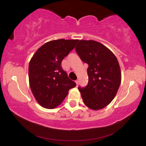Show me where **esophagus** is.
<instances>
[{"label": "esophagus", "mask_w": 146, "mask_h": 146, "mask_svg": "<svg viewBox=\"0 0 146 146\" xmlns=\"http://www.w3.org/2000/svg\"><path fill=\"white\" fill-rule=\"evenodd\" d=\"M75 83L76 84V86H78V80H76L75 81Z\"/></svg>", "instance_id": "esophagus-1"}]
</instances>
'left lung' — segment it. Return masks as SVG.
<instances>
[{"instance_id":"left-lung-1","label":"left lung","mask_w":146,"mask_h":146,"mask_svg":"<svg viewBox=\"0 0 146 146\" xmlns=\"http://www.w3.org/2000/svg\"><path fill=\"white\" fill-rule=\"evenodd\" d=\"M75 50L88 64V85L78 87L84 103L91 110H101L111 102L120 87L119 63L110 49L97 41L81 40Z\"/></svg>"}]
</instances>
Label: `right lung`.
Instances as JSON below:
<instances>
[{
	"label": "right lung",
	"mask_w": 146,
	"mask_h": 146,
	"mask_svg": "<svg viewBox=\"0 0 146 146\" xmlns=\"http://www.w3.org/2000/svg\"><path fill=\"white\" fill-rule=\"evenodd\" d=\"M79 40L58 39L39 48L29 64V82L38 103L46 109H54L62 102L76 84L61 67L62 61Z\"/></svg>",
	"instance_id": "right-lung-1"
}]
</instances>
